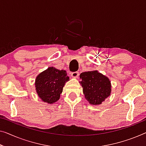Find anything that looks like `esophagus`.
I'll use <instances>...</instances> for the list:
<instances>
[{
	"label": "esophagus",
	"instance_id": "obj_1",
	"mask_svg": "<svg viewBox=\"0 0 146 146\" xmlns=\"http://www.w3.org/2000/svg\"><path fill=\"white\" fill-rule=\"evenodd\" d=\"M79 73L78 72V71H75V72L71 73V76H72L73 78H77L79 77Z\"/></svg>",
	"mask_w": 146,
	"mask_h": 146
}]
</instances>
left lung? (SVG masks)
Masks as SVG:
<instances>
[{
  "label": "left lung",
  "instance_id": "obj_1",
  "mask_svg": "<svg viewBox=\"0 0 146 146\" xmlns=\"http://www.w3.org/2000/svg\"><path fill=\"white\" fill-rule=\"evenodd\" d=\"M80 84L86 100L92 105H99L110 96L111 85L109 78L97 70L80 73Z\"/></svg>",
  "mask_w": 146,
  "mask_h": 146
}]
</instances>
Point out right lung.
Listing matches in <instances>:
<instances>
[{
    "mask_svg": "<svg viewBox=\"0 0 146 146\" xmlns=\"http://www.w3.org/2000/svg\"><path fill=\"white\" fill-rule=\"evenodd\" d=\"M69 77L65 70L48 67L36 77V91L39 98L48 104H54L60 99L66 82Z\"/></svg>",
    "mask_w": 146,
    "mask_h": 146,
    "instance_id": "add662e5",
    "label": "right lung"
}]
</instances>
